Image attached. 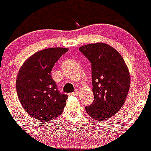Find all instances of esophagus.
Segmentation results:
<instances>
[{"label":"esophagus","mask_w":151,"mask_h":151,"mask_svg":"<svg viewBox=\"0 0 151 151\" xmlns=\"http://www.w3.org/2000/svg\"><path fill=\"white\" fill-rule=\"evenodd\" d=\"M78 94H79L78 90H76V91H74V92L70 93V95H72V96H77V95H78Z\"/></svg>","instance_id":"obj_1"}]
</instances>
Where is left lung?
I'll return each mask as SVG.
<instances>
[{"mask_svg": "<svg viewBox=\"0 0 151 151\" xmlns=\"http://www.w3.org/2000/svg\"><path fill=\"white\" fill-rule=\"evenodd\" d=\"M80 52L91 64L94 101L86 107L91 117L108 120L124 105L130 86L129 69L120 54L105 43L86 44Z\"/></svg>", "mask_w": 151, "mask_h": 151, "instance_id": "8db88e82", "label": "left lung"}]
</instances>
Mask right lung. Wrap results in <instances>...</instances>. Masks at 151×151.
<instances>
[{
  "label": "right lung",
  "instance_id": "right-lung-1",
  "mask_svg": "<svg viewBox=\"0 0 151 151\" xmlns=\"http://www.w3.org/2000/svg\"><path fill=\"white\" fill-rule=\"evenodd\" d=\"M67 48H49L35 53L19 69L16 81L18 98L31 117L49 122L62 114L68 95L57 89L51 72Z\"/></svg>",
  "mask_w": 151,
  "mask_h": 151
}]
</instances>
